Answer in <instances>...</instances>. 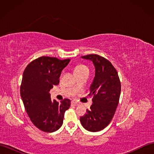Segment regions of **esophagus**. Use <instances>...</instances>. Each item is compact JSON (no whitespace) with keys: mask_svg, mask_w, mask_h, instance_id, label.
<instances>
[{"mask_svg":"<svg viewBox=\"0 0 154 154\" xmlns=\"http://www.w3.org/2000/svg\"><path fill=\"white\" fill-rule=\"evenodd\" d=\"M71 104L74 106H77L79 104V103H78L77 101H76L75 100H71Z\"/></svg>","mask_w":154,"mask_h":154,"instance_id":"1","label":"esophagus"}]
</instances>
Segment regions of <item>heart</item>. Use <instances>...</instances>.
Masks as SVG:
<instances>
[{"instance_id": "heart-1", "label": "heart", "mask_w": 154, "mask_h": 154, "mask_svg": "<svg viewBox=\"0 0 154 154\" xmlns=\"http://www.w3.org/2000/svg\"><path fill=\"white\" fill-rule=\"evenodd\" d=\"M85 71H89V68H88L86 65L83 64H78L76 65L73 67V71L75 75H77Z\"/></svg>"}]
</instances>
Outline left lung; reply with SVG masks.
I'll return each mask as SVG.
<instances>
[{
	"label": "left lung",
	"mask_w": 154,
	"mask_h": 154,
	"mask_svg": "<svg viewBox=\"0 0 154 154\" xmlns=\"http://www.w3.org/2000/svg\"><path fill=\"white\" fill-rule=\"evenodd\" d=\"M93 61L95 75L88 96L93 97V104L81 116L82 126L88 131L98 132L110 124L119 103L121 84L118 72L112 64L97 54L81 57Z\"/></svg>",
	"instance_id": "8db88e82"
}]
</instances>
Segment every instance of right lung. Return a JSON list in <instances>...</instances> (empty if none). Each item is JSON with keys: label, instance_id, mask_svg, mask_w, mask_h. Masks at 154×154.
<instances>
[{"label": "right lung", "instance_id": "obj_1", "mask_svg": "<svg viewBox=\"0 0 154 154\" xmlns=\"http://www.w3.org/2000/svg\"><path fill=\"white\" fill-rule=\"evenodd\" d=\"M69 61V59L42 56L30 62L23 73L21 98L32 123L42 131L53 132L60 128L71 105L68 99L60 103L51 100L49 93L60 83L61 71Z\"/></svg>", "mask_w": 154, "mask_h": 154}]
</instances>
